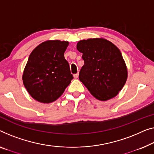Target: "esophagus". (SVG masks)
Returning <instances> with one entry per match:
<instances>
[{"label":"esophagus","instance_id":"34e87169","mask_svg":"<svg viewBox=\"0 0 154 154\" xmlns=\"http://www.w3.org/2000/svg\"><path fill=\"white\" fill-rule=\"evenodd\" d=\"M78 77H79V73H77V74H75L74 75V77L75 78V79H77V78H78Z\"/></svg>","mask_w":154,"mask_h":154}]
</instances>
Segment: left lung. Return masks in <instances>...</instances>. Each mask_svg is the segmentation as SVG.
Returning a JSON list of instances; mask_svg holds the SVG:
<instances>
[{
	"label": "left lung",
	"mask_w": 154,
	"mask_h": 154,
	"mask_svg": "<svg viewBox=\"0 0 154 154\" xmlns=\"http://www.w3.org/2000/svg\"><path fill=\"white\" fill-rule=\"evenodd\" d=\"M84 65L79 79L95 98L106 101L118 95L127 79V68L120 50L104 38L79 41Z\"/></svg>",
	"instance_id": "8db88e82"
}]
</instances>
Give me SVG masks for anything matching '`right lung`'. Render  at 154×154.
I'll return each mask as SVG.
<instances>
[{"label":"right lung","instance_id":"obj_1","mask_svg":"<svg viewBox=\"0 0 154 154\" xmlns=\"http://www.w3.org/2000/svg\"><path fill=\"white\" fill-rule=\"evenodd\" d=\"M68 41H45L33 50L23 74L29 95L41 103H51L60 97L73 79L64 52Z\"/></svg>","mask_w":154,"mask_h":154}]
</instances>
